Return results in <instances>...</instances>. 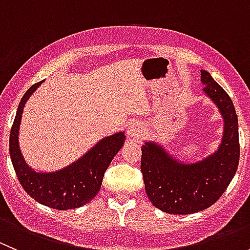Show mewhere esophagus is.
<instances>
[{"label":"esophagus","mask_w":250,"mask_h":250,"mask_svg":"<svg viewBox=\"0 0 250 250\" xmlns=\"http://www.w3.org/2000/svg\"><path fill=\"white\" fill-rule=\"evenodd\" d=\"M143 130V127L139 122H133L130 123L129 127H128V135L129 138H133V139H137V138L140 137V133Z\"/></svg>","instance_id":"obj_1"}]
</instances>
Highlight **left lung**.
I'll use <instances>...</instances> for the list:
<instances>
[{
  "label": "left lung",
  "mask_w": 250,
  "mask_h": 250,
  "mask_svg": "<svg viewBox=\"0 0 250 250\" xmlns=\"http://www.w3.org/2000/svg\"><path fill=\"white\" fill-rule=\"evenodd\" d=\"M201 82L224 118L218 150L195 163H184L153 141H145L141 147L146 195L166 213L183 215L209 208L225 192L238 167V120L232 100L206 70H201Z\"/></svg>",
  "instance_id": "left-lung-1"
}]
</instances>
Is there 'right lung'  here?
Instances as JSON below:
<instances>
[{"mask_svg": "<svg viewBox=\"0 0 250 250\" xmlns=\"http://www.w3.org/2000/svg\"><path fill=\"white\" fill-rule=\"evenodd\" d=\"M43 81L26 90L18 106L9 135V155L20 185L27 195L43 206L59 210L80 208L97 196L102 188L105 170L125 140L118 132L98 141L76 162L52 173H39L26 165L19 147V128L22 110L32 93Z\"/></svg>", "mask_w": 250, "mask_h": 250, "instance_id": "1", "label": "right lung"}]
</instances>
